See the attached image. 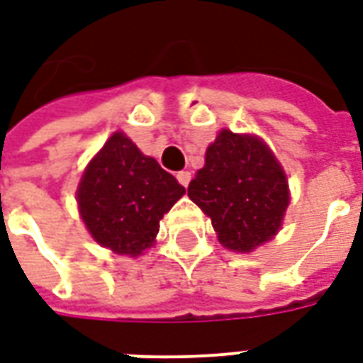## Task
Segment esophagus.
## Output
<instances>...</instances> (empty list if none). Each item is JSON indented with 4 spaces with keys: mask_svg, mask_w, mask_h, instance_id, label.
I'll use <instances>...</instances> for the list:
<instances>
[{
    "mask_svg": "<svg viewBox=\"0 0 363 363\" xmlns=\"http://www.w3.org/2000/svg\"><path fill=\"white\" fill-rule=\"evenodd\" d=\"M176 178H178V182L184 185V187H187V184L191 182V172H187V170L178 172V174H176Z\"/></svg>",
    "mask_w": 363,
    "mask_h": 363,
    "instance_id": "obj_1",
    "label": "esophagus"
}]
</instances>
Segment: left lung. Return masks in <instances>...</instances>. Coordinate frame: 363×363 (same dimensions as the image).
Instances as JSON below:
<instances>
[{
  "label": "left lung",
  "mask_w": 363,
  "mask_h": 363,
  "mask_svg": "<svg viewBox=\"0 0 363 363\" xmlns=\"http://www.w3.org/2000/svg\"><path fill=\"white\" fill-rule=\"evenodd\" d=\"M187 195L211 216L218 242L243 253L279 232L290 201L286 176L265 143L228 129L207 149Z\"/></svg>",
  "instance_id": "8db88e82"
}]
</instances>
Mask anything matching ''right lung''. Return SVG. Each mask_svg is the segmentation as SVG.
I'll return each instance as SVG.
<instances>
[{"label":"right lung","mask_w":363,"mask_h":363,"mask_svg":"<svg viewBox=\"0 0 363 363\" xmlns=\"http://www.w3.org/2000/svg\"><path fill=\"white\" fill-rule=\"evenodd\" d=\"M184 193L155 158L123 133H113L84 170L77 201L100 245L135 257L152 245L162 216Z\"/></svg>","instance_id":"1"}]
</instances>
